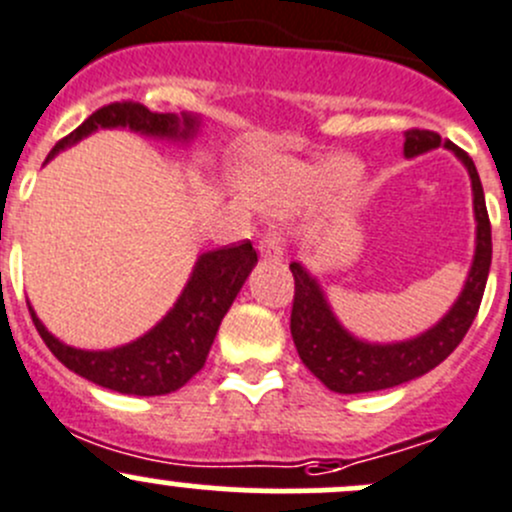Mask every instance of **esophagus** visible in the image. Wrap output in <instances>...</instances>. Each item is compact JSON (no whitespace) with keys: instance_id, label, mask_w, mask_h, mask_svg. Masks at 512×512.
<instances>
[{"instance_id":"obj_1","label":"esophagus","mask_w":512,"mask_h":512,"mask_svg":"<svg viewBox=\"0 0 512 512\" xmlns=\"http://www.w3.org/2000/svg\"><path fill=\"white\" fill-rule=\"evenodd\" d=\"M260 252L262 257H267V260H277V257H282V252H285V240H282L280 232L267 230L265 235L260 237Z\"/></svg>"}]
</instances>
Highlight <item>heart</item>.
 I'll return each mask as SVG.
<instances>
[{"label":"heart","instance_id":"heart-1","mask_svg":"<svg viewBox=\"0 0 512 512\" xmlns=\"http://www.w3.org/2000/svg\"><path fill=\"white\" fill-rule=\"evenodd\" d=\"M359 173L347 163L312 165L292 158H252L245 168V188L270 210L292 208L317 195L324 185L332 190L334 208L352 203Z\"/></svg>","mask_w":512,"mask_h":512}]
</instances>
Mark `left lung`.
<instances>
[{"instance_id":"obj_1","label":"left lung","mask_w":512,"mask_h":512,"mask_svg":"<svg viewBox=\"0 0 512 512\" xmlns=\"http://www.w3.org/2000/svg\"><path fill=\"white\" fill-rule=\"evenodd\" d=\"M441 136L436 131H421L411 128L406 131L404 153L409 158L426 153L431 148L441 146ZM458 158L466 163L473 183V208H476L478 237H476V260H473L471 275L461 297L453 304L451 312L441 319L433 329H428L421 337L401 344H364L354 339L342 329V324L329 312L324 294L317 282L307 275L302 265L292 262L289 270L294 277V302L289 329H292L294 347L299 359L304 361L309 371L337 394H366V391H381L399 386L404 381L416 379L426 374L433 366L441 364L458 344L463 342L466 332L471 329L483 299L485 282L490 272V255H493V242H490V218L485 210L483 185H480L478 170L473 158L451 141H446Z\"/></svg>"}]
</instances>
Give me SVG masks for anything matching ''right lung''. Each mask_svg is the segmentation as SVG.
<instances>
[{"instance_id": "obj_1", "label": "right lung", "mask_w": 512, "mask_h": 512, "mask_svg": "<svg viewBox=\"0 0 512 512\" xmlns=\"http://www.w3.org/2000/svg\"><path fill=\"white\" fill-rule=\"evenodd\" d=\"M108 126H128L133 131L148 133V136L190 138L198 121L193 116L178 118L170 113L148 111L143 103L136 101L108 103L91 113L76 131L61 138L51 148L46 160L54 158L64 146L89 136L96 128ZM255 262L257 252L250 240L232 242L220 250L205 252L168 317L138 342L111 349V352H81V349L66 347L46 332L32 307L29 312H32L36 332L41 334L51 354L74 374L94 381L103 389L118 391V394H170L188 384L205 366L220 322Z\"/></svg>"}]
</instances>
